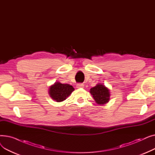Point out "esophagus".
Returning <instances> with one entry per match:
<instances>
[{"mask_svg":"<svg viewBox=\"0 0 155 155\" xmlns=\"http://www.w3.org/2000/svg\"><path fill=\"white\" fill-rule=\"evenodd\" d=\"M84 87V85L83 84H77V88H83Z\"/></svg>","mask_w":155,"mask_h":155,"instance_id":"34e87169","label":"esophagus"}]
</instances>
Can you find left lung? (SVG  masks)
Masks as SVG:
<instances>
[{
	"label": "left lung",
	"instance_id": "left-lung-1",
	"mask_svg": "<svg viewBox=\"0 0 155 155\" xmlns=\"http://www.w3.org/2000/svg\"><path fill=\"white\" fill-rule=\"evenodd\" d=\"M90 93L98 104H104L109 101V89L102 84H98L91 89Z\"/></svg>",
	"mask_w": 155,
	"mask_h": 155
}]
</instances>
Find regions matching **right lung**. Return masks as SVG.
<instances>
[{
	"label": "right lung",
	"mask_w": 155,
	"mask_h": 155,
	"mask_svg": "<svg viewBox=\"0 0 155 155\" xmlns=\"http://www.w3.org/2000/svg\"><path fill=\"white\" fill-rule=\"evenodd\" d=\"M74 91V88L69 84H63L60 82H56L51 86L49 94L51 98L56 102H62Z\"/></svg>",
	"instance_id": "1"
}]
</instances>
